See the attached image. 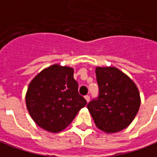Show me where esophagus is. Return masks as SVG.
Listing matches in <instances>:
<instances>
[{
    "instance_id": "34e87169",
    "label": "esophagus",
    "mask_w": 157,
    "mask_h": 157,
    "mask_svg": "<svg viewBox=\"0 0 157 157\" xmlns=\"http://www.w3.org/2000/svg\"><path fill=\"white\" fill-rule=\"evenodd\" d=\"M85 99H86L87 102H89V101H90V97H89V95H86V96H85Z\"/></svg>"
}]
</instances>
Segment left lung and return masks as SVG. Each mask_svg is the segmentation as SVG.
<instances>
[{
    "label": "left lung",
    "mask_w": 157,
    "mask_h": 157,
    "mask_svg": "<svg viewBox=\"0 0 157 157\" xmlns=\"http://www.w3.org/2000/svg\"><path fill=\"white\" fill-rule=\"evenodd\" d=\"M99 96L87 107L100 130L115 133L132 123L139 110L141 100L136 84L115 67H97Z\"/></svg>",
    "instance_id": "8db88e82"
}]
</instances>
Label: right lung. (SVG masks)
Returning a JSON list of instances; mask_svg holds the SVG:
<instances>
[{"mask_svg": "<svg viewBox=\"0 0 157 157\" xmlns=\"http://www.w3.org/2000/svg\"><path fill=\"white\" fill-rule=\"evenodd\" d=\"M73 68L54 64L30 82L25 104L32 119L47 132H62L73 121L87 101L78 93Z\"/></svg>", "mask_w": 157, "mask_h": 157, "instance_id": "1", "label": "right lung"}]
</instances>
